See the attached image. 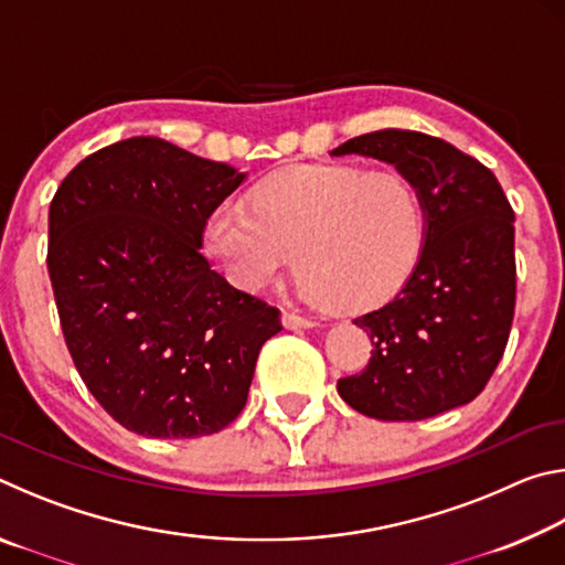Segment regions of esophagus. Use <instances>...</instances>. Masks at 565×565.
<instances>
[{"instance_id": "1", "label": "esophagus", "mask_w": 565, "mask_h": 565, "mask_svg": "<svg viewBox=\"0 0 565 565\" xmlns=\"http://www.w3.org/2000/svg\"><path fill=\"white\" fill-rule=\"evenodd\" d=\"M281 321H284L286 329H311V327H317V321L303 319V317H299V313H291V311H284Z\"/></svg>"}]
</instances>
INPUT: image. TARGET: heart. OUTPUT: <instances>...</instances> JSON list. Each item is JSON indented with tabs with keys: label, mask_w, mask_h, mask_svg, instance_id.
<instances>
[{
	"label": "heart",
	"mask_w": 565,
	"mask_h": 565,
	"mask_svg": "<svg viewBox=\"0 0 565 565\" xmlns=\"http://www.w3.org/2000/svg\"><path fill=\"white\" fill-rule=\"evenodd\" d=\"M426 216L401 171L303 167L266 179L248 206L226 202L204 224L206 252L244 291H262L296 256L313 306L369 311L414 274Z\"/></svg>",
	"instance_id": "1"
}]
</instances>
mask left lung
<instances>
[{"mask_svg":"<svg viewBox=\"0 0 565 565\" xmlns=\"http://www.w3.org/2000/svg\"><path fill=\"white\" fill-rule=\"evenodd\" d=\"M369 157L414 181L426 216L418 264L394 299L353 319L371 333L369 366L339 394L379 420H420L481 394L515 309L513 209L481 161L420 131L381 129L331 157Z\"/></svg>","mask_w":565,"mask_h":565,"instance_id":"left-lung-1","label":"left lung"}]
</instances>
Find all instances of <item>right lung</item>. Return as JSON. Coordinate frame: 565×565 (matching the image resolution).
Here are the masks:
<instances>
[{"label":"right lung","instance_id":"right-lung-1","mask_svg":"<svg viewBox=\"0 0 565 565\" xmlns=\"http://www.w3.org/2000/svg\"><path fill=\"white\" fill-rule=\"evenodd\" d=\"M244 171L159 137L94 151L56 189L46 266L66 349L129 431L199 438L242 414L279 309L202 256L209 214Z\"/></svg>","mask_w":565,"mask_h":565}]
</instances>
